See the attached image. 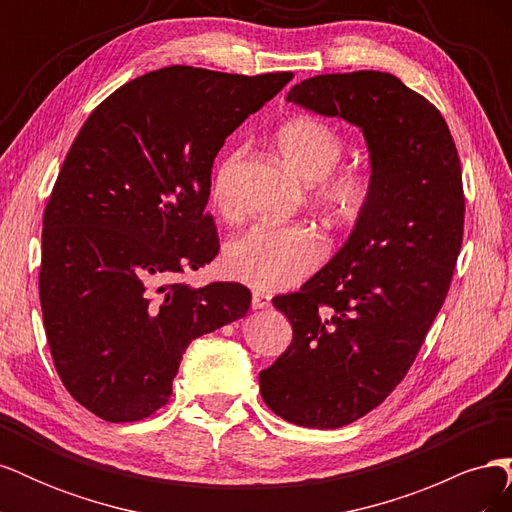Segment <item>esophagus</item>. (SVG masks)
<instances>
[{"label": "esophagus", "instance_id": "34e87169", "mask_svg": "<svg viewBox=\"0 0 512 512\" xmlns=\"http://www.w3.org/2000/svg\"><path fill=\"white\" fill-rule=\"evenodd\" d=\"M271 307V297L265 292H254L252 294V309H267Z\"/></svg>", "mask_w": 512, "mask_h": 512}]
</instances>
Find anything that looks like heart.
<instances>
[{"label":"heart","mask_w":512,"mask_h":512,"mask_svg":"<svg viewBox=\"0 0 512 512\" xmlns=\"http://www.w3.org/2000/svg\"><path fill=\"white\" fill-rule=\"evenodd\" d=\"M284 162L312 183L316 205L342 226L359 222L374 198V175L367 166L335 168L346 141L327 121L312 115L288 119L275 134ZM243 149H232L211 177L213 207L232 211V185ZM329 252V241L314 224H254L226 245L224 265L235 280L256 290H284L316 271Z\"/></svg>","instance_id":"b5f03b06"}]
</instances>
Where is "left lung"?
Masks as SVG:
<instances>
[{
    "label": "left lung",
    "mask_w": 512,
    "mask_h": 512,
    "mask_svg": "<svg viewBox=\"0 0 512 512\" xmlns=\"http://www.w3.org/2000/svg\"><path fill=\"white\" fill-rule=\"evenodd\" d=\"M286 100L361 128L374 175L342 250L273 299L292 344L258 376L284 421L337 429L393 393L440 312L463 239L461 164L438 108L389 72L312 76Z\"/></svg>",
    "instance_id": "left-lung-1"
}]
</instances>
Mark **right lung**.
Returning <instances> with one entry per match:
<instances>
[{"instance_id": "add662e5", "label": "right lung", "mask_w": 512, "mask_h": 512, "mask_svg": "<svg viewBox=\"0 0 512 512\" xmlns=\"http://www.w3.org/2000/svg\"><path fill=\"white\" fill-rule=\"evenodd\" d=\"M290 79L147 72L98 104L74 138L44 209L40 305L61 382L104 421L160 410L192 339L250 309L243 284L168 280L218 256L205 213L213 160Z\"/></svg>"}]
</instances>
